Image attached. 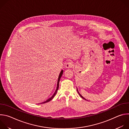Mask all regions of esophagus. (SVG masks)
I'll return each instance as SVG.
<instances>
[{
  "label": "esophagus",
  "mask_w": 129,
  "mask_h": 129,
  "mask_svg": "<svg viewBox=\"0 0 129 129\" xmlns=\"http://www.w3.org/2000/svg\"><path fill=\"white\" fill-rule=\"evenodd\" d=\"M73 66V63L71 61H69V62H67L65 64V67L67 68H71Z\"/></svg>",
  "instance_id": "obj_1"
}]
</instances>
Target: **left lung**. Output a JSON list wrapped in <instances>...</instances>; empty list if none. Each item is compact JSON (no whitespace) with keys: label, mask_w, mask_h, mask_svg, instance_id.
Returning a JSON list of instances; mask_svg holds the SVG:
<instances>
[{"label":"left lung","mask_w":129,"mask_h":129,"mask_svg":"<svg viewBox=\"0 0 129 129\" xmlns=\"http://www.w3.org/2000/svg\"><path fill=\"white\" fill-rule=\"evenodd\" d=\"M77 91H78V93H79V95H80V96H81V98H82V99H84V100H86V99H85V98H84V97H83V96H82V95H81V94H80V93H79V91H78V88H77Z\"/></svg>","instance_id":"1"}]
</instances>
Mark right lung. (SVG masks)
<instances>
[{"label": "right lung", "mask_w": 129, "mask_h": 129, "mask_svg": "<svg viewBox=\"0 0 129 129\" xmlns=\"http://www.w3.org/2000/svg\"><path fill=\"white\" fill-rule=\"evenodd\" d=\"M63 70H62L61 71V72H60V75H59V77H58V82H57V88H56V91H55V92H54V93H53V94L52 95V96H51L49 99H48V100H47L46 101H45V102H43V103H41V104H44V103H47V102H49V101H50L53 98H54V96H55V95H56V94L57 93V91H58V88H59V82H60V79H61V77H62V75H63Z\"/></svg>", "instance_id": "1"}]
</instances>
